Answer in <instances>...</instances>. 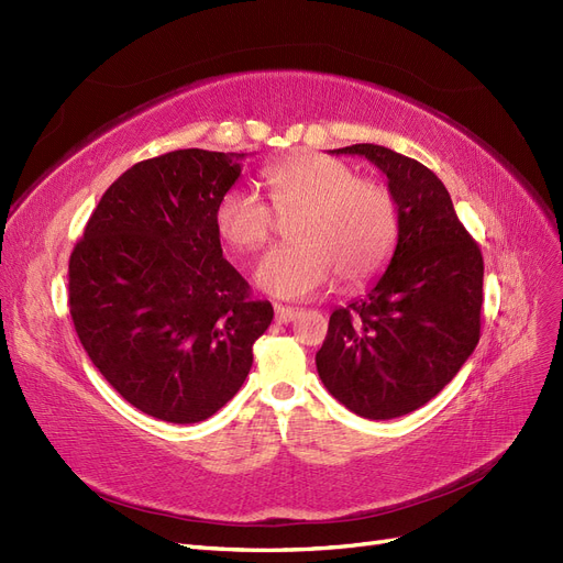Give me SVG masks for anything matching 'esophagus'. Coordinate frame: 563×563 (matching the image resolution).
Segmentation results:
<instances>
[{
  "label": "esophagus",
  "instance_id": "1",
  "mask_svg": "<svg viewBox=\"0 0 563 563\" xmlns=\"http://www.w3.org/2000/svg\"><path fill=\"white\" fill-rule=\"evenodd\" d=\"M300 312L294 307H286V305H275V321L277 323H290Z\"/></svg>",
  "mask_w": 563,
  "mask_h": 563
}]
</instances>
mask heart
<instances>
[{"label":"heart","instance_id":"heart-1","mask_svg":"<svg viewBox=\"0 0 563 563\" xmlns=\"http://www.w3.org/2000/svg\"><path fill=\"white\" fill-rule=\"evenodd\" d=\"M269 210L256 192L228 188L214 207L219 240L238 254H254L286 223L288 244L269 251L256 267L265 294L300 300L338 275L342 286H363L389 263L398 240L391 190L363 179L352 165L323 153H300L265 167Z\"/></svg>","mask_w":563,"mask_h":563}]
</instances>
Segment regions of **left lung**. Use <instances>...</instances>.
I'll use <instances>...</instances> for the list:
<instances>
[{
    "instance_id": "8db88e82",
    "label": "left lung",
    "mask_w": 563,
    "mask_h": 563,
    "mask_svg": "<svg viewBox=\"0 0 563 563\" xmlns=\"http://www.w3.org/2000/svg\"><path fill=\"white\" fill-rule=\"evenodd\" d=\"M335 153H356L386 174L398 242L365 298L331 314L317 371L358 417L394 419L435 398L475 352L484 261L429 167L377 144Z\"/></svg>"
}]
</instances>
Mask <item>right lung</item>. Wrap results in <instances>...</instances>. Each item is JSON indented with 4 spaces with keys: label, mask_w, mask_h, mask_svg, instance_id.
<instances>
[{
    "label": "right lung",
    "mask_w": 563,
    "mask_h": 563,
    "mask_svg": "<svg viewBox=\"0 0 563 563\" xmlns=\"http://www.w3.org/2000/svg\"><path fill=\"white\" fill-rule=\"evenodd\" d=\"M244 153L179 148L115 179L69 256V314L144 415L198 423L240 391L275 309L223 258L214 207Z\"/></svg>",
    "instance_id": "add662e5"
}]
</instances>
